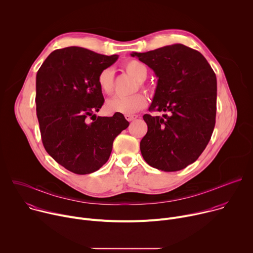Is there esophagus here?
<instances>
[{"label": "esophagus", "instance_id": "34e87169", "mask_svg": "<svg viewBox=\"0 0 253 253\" xmlns=\"http://www.w3.org/2000/svg\"><path fill=\"white\" fill-rule=\"evenodd\" d=\"M125 118L127 121H133V120H136L138 118V115L136 114H127L125 115Z\"/></svg>", "mask_w": 253, "mask_h": 253}]
</instances>
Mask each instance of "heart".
I'll return each mask as SVG.
<instances>
[{
	"label": "heart",
	"mask_w": 253,
	"mask_h": 253,
	"mask_svg": "<svg viewBox=\"0 0 253 253\" xmlns=\"http://www.w3.org/2000/svg\"><path fill=\"white\" fill-rule=\"evenodd\" d=\"M124 69L127 73L135 80L142 83L146 80L148 71L146 66L137 60H130L124 64ZM98 85L101 91L105 94H110L114 88V71L111 68L102 70L98 75ZM148 103L147 97L137 93L129 97L114 96L108 99L105 104V109L108 113L133 114L143 109Z\"/></svg>",
	"instance_id": "1"
}]
</instances>
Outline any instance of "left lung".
<instances>
[{"label":"left lung","mask_w":253,"mask_h":253,"mask_svg":"<svg viewBox=\"0 0 253 253\" xmlns=\"http://www.w3.org/2000/svg\"><path fill=\"white\" fill-rule=\"evenodd\" d=\"M158 78L149 111L148 131L140 142L141 154L150 166L172 172L195 162L211 138L216 117L217 81L201 53L182 44L146 53H132Z\"/></svg>","instance_id":"left-lung-1"}]
</instances>
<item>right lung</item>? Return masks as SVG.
Masks as SVG:
<instances>
[{"instance_id":"right-lung-1","label":"right lung","mask_w":253,"mask_h":253,"mask_svg":"<svg viewBox=\"0 0 253 253\" xmlns=\"http://www.w3.org/2000/svg\"><path fill=\"white\" fill-rule=\"evenodd\" d=\"M117 59L118 55L68 47L52 52L36 76V110L43 145L56 162L73 173L100 169L110 157L114 139L129 126L123 114H94L104 103L98 75ZM89 117L94 118L92 123Z\"/></svg>"}]
</instances>
